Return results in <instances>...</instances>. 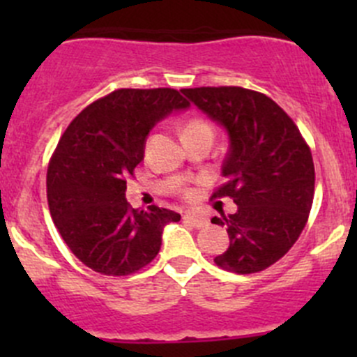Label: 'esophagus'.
<instances>
[{
	"label": "esophagus",
	"mask_w": 357,
	"mask_h": 357,
	"mask_svg": "<svg viewBox=\"0 0 357 357\" xmlns=\"http://www.w3.org/2000/svg\"><path fill=\"white\" fill-rule=\"evenodd\" d=\"M183 219H185L186 222H190L192 226H195V228H205V226L208 225L207 219L204 218V215H199V214H192V212H186L185 215H183Z\"/></svg>",
	"instance_id": "esophagus-1"
}]
</instances>
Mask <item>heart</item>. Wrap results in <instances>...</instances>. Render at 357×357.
Wrapping results in <instances>:
<instances>
[{
    "mask_svg": "<svg viewBox=\"0 0 357 357\" xmlns=\"http://www.w3.org/2000/svg\"><path fill=\"white\" fill-rule=\"evenodd\" d=\"M199 131L212 132V129L207 122L200 121V119H192V121L186 122L185 128H183V135H190V132H199Z\"/></svg>",
    "mask_w": 357,
    "mask_h": 357,
    "instance_id": "heart-1",
    "label": "heart"
}]
</instances>
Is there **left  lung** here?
I'll return each mask as SVG.
<instances>
[{
    "label": "left lung",
    "instance_id": "8db88e82",
    "mask_svg": "<svg viewBox=\"0 0 357 357\" xmlns=\"http://www.w3.org/2000/svg\"><path fill=\"white\" fill-rule=\"evenodd\" d=\"M181 91L229 136L225 183L212 199L229 197L238 211L212 218L229 235L228 250L214 262L236 275L264 271L294 247L307 222L314 199L311 149L289 114L262 93L240 86Z\"/></svg>",
    "mask_w": 357,
    "mask_h": 357
}]
</instances>
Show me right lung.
I'll return each mask as SVG.
<instances>
[{
  "mask_svg": "<svg viewBox=\"0 0 357 357\" xmlns=\"http://www.w3.org/2000/svg\"><path fill=\"white\" fill-rule=\"evenodd\" d=\"M190 103L171 88L115 89L68 124L50 158L48 207L72 254L93 271L128 276L157 257L162 229L181 215L132 208L126 179L143 160L150 129Z\"/></svg>",
  "mask_w": 357,
  "mask_h": 357,
  "instance_id": "obj_1",
  "label": "right lung"
}]
</instances>
